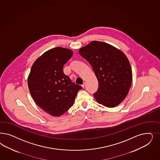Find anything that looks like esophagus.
Here are the masks:
<instances>
[{"mask_svg": "<svg viewBox=\"0 0 160 160\" xmlns=\"http://www.w3.org/2000/svg\"><path fill=\"white\" fill-rule=\"evenodd\" d=\"M82 88H84V87H85V83H83L82 85Z\"/></svg>", "mask_w": 160, "mask_h": 160, "instance_id": "34e87169", "label": "esophagus"}]
</instances>
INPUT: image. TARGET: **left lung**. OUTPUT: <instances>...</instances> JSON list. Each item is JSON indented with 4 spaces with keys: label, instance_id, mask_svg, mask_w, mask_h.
Wrapping results in <instances>:
<instances>
[{
    "label": "left lung",
    "instance_id": "8db88e82",
    "mask_svg": "<svg viewBox=\"0 0 160 160\" xmlns=\"http://www.w3.org/2000/svg\"><path fill=\"white\" fill-rule=\"evenodd\" d=\"M79 53L92 67L99 83L93 97L98 103L113 108L122 102L131 86L132 73L129 61L121 51L108 43L92 41Z\"/></svg>",
    "mask_w": 160,
    "mask_h": 160
}]
</instances>
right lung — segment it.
I'll list each match as a JSON object with an SVG mask.
<instances>
[{"label":"right lung","mask_w":160,"mask_h":160,"mask_svg":"<svg viewBox=\"0 0 160 160\" xmlns=\"http://www.w3.org/2000/svg\"><path fill=\"white\" fill-rule=\"evenodd\" d=\"M73 51L57 47L43 53L31 68L28 85L36 104L47 113L59 117L74 103L82 87L73 82L63 72V67Z\"/></svg>","instance_id":"right-lung-1"}]
</instances>
